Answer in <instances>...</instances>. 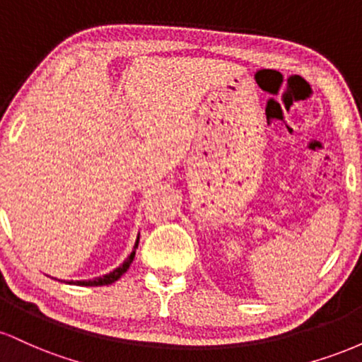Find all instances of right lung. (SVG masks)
<instances>
[{"label": "right lung", "instance_id": "1", "mask_svg": "<svg viewBox=\"0 0 362 362\" xmlns=\"http://www.w3.org/2000/svg\"><path fill=\"white\" fill-rule=\"evenodd\" d=\"M138 245H139V236H138V240H136L134 250L131 252V255H129L127 259L124 260L117 269H114V271H112V272L105 274V276H102V277H95V279H91V281H69L68 284H76V286H107V284H112V282H115L117 279H120V276H122L124 272H127L129 265H131L132 260H134L136 248H138Z\"/></svg>", "mask_w": 362, "mask_h": 362}]
</instances>
